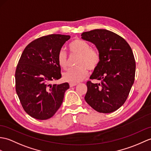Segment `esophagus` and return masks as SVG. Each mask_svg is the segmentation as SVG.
Masks as SVG:
<instances>
[{
    "mask_svg": "<svg viewBox=\"0 0 151 151\" xmlns=\"http://www.w3.org/2000/svg\"><path fill=\"white\" fill-rule=\"evenodd\" d=\"M76 85H77L76 83H69V86L71 87H74V86H75Z\"/></svg>",
    "mask_w": 151,
    "mask_h": 151,
    "instance_id": "obj_1",
    "label": "esophagus"
}]
</instances>
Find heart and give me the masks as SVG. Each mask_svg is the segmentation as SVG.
I'll return each instance as SVG.
<instances>
[{"label": "heart", "instance_id": "1", "mask_svg": "<svg viewBox=\"0 0 151 151\" xmlns=\"http://www.w3.org/2000/svg\"><path fill=\"white\" fill-rule=\"evenodd\" d=\"M69 51L72 54L78 55L76 61V67L68 69L63 75V78L66 82L77 83L82 80L87 75L88 69H95L100 62V54L96 48L91 47L87 42L75 38L68 45ZM57 62L62 69L68 67V57L64 50H60L57 55Z\"/></svg>", "mask_w": 151, "mask_h": 151}]
</instances>
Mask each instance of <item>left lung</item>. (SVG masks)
Returning a JSON list of instances; mask_svg holds the SVG:
<instances>
[{
    "instance_id": "1",
    "label": "left lung",
    "mask_w": 151,
    "mask_h": 151,
    "mask_svg": "<svg viewBox=\"0 0 151 151\" xmlns=\"http://www.w3.org/2000/svg\"><path fill=\"white\" fill-rule=\"evenodd\" d=\"M83 40L96 45L100 62L87 82L85 100L102 113L116 111L127 100L134 82L136 62L130 45L124 38L107 29H94L82 35Z\"/></svg>"
}]
</instances>
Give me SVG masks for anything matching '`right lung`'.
<instances>
[{"label": "right lung", "mask_w": 151, "mask_h": 151, "mask_svg": "<svg viewBox=\"0 0 151 151\" xmlns=\"http://www.w3.org/2000/svg\"><path fill=\"white\" fill-rule=\"evenodd\" d=\"M69 35L52 34L37 38L22 52L15 71V87L24 110L38 120H47L61 106L69 83L51 82L62 77L57 55Z\"/></svg>", "instance_id": "obj_1"}]
</instances>
